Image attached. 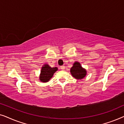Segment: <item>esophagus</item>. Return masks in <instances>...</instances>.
Returning a JSON list of instances; mask_svg holds the SVG:
<instances>
[{"label":"esophagus","instance_id":"1","mask_svg":"<svg viewBox=\"0 0 124 124\" xmlns=\"http://www.w3.org/2000/svg\"><path fill=\"white\" fill-rule=\"evenodd\" d=\"M60 69H62V70H64V69H65V67H64V66H63V65L61 66V67H60Z\"/></svg>","mask_w":124,"mask_h":124}]
</instances>
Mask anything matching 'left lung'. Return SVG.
<instances>
[{"label":"left lung","mask_w":124,"mask_h":124,"mask_svg":"<svg viewBox=\"0 0 124 124\" xmlns=\"http://www.w3.org/2000/svg\"><path fill=\"white\" fill-rule=\"evenodd\" d=\"M70 72L73 77L77 79H82L87 75V70L78 62H74L73 67L70 68Z\"/></svg>","instance_id":"obj_1"}]
</instances>
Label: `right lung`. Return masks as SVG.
I'll return each mask as SVG.
<instances>
[{"label": "right lung", "mask_w": 124, "mask_h": 124, "mask_svg": "<svg viewBox=\"0 0 124 124\" xmlns=\"http://www.w3.org/2000/svg\"><path fill=\"white\" fill-rule=\"evenodd\" d=\"M58 70L57 67H51L48 64H45L42 66L39 75V80L42 82H47L53 77L54 74Z\"/></svg>", "instance_id": "right-lung-1"}]
</instances>
